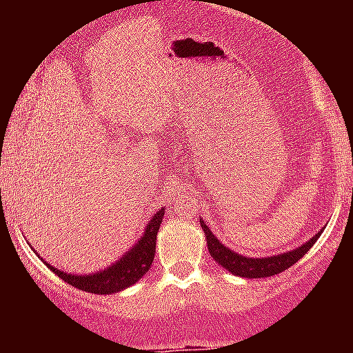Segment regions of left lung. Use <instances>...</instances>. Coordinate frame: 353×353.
I'll use <instances>...</instances> for the list:
<instances>
[{"mask_svg": "<svg viewBox=\"0 0 353 353\" xmlns=\"http://www.w3.org/2000/svg\"><path fill=\"white\" fill-rule=\"evenodd\" d=\"M199 224H201V228H203L210 256L214 258V260L223 267V269H226L228 272H232L240 277H248V279L270 277L283 272V270L290 269L293 263H297V261L304 256L305 252L313 248V244L320 239V233H322V232H318L313 239L304 242L301 248L292 249V251L281 252V254H274V256L249 258V256H244V254H239V252H235L233 249L226 248V245H224L223 242H221L214 233H212V230L205 224L203 219H199Z\"/></svg>", "mask_w": 353, "mask_h": 353, "instance_id": "8db88e82", "label": "left lung"}]
</instances>
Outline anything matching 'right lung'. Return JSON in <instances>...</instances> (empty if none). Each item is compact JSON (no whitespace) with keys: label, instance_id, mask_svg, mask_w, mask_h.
<instances>
[{"label":"right lung","instance_id":"add662e5","mask_svg":"<svg viewBox=\"0 0 353 353\" xmlns=\"http://www.w3.org/2000/svg\"><path fill=\"white\" fill-rule=\"evenodd\" d=\"M164 210L166 208H161V210L152 215V219L145 226L141 239H138V242L125 254H121L120 260L109 265L108 269L99 270V272L79 274V276L77 274H67L60 269H54L51 263H46L37 251L35 254H39L40 260L48 265L56 276L61 277L65 283L72 285L74 288L97 293V295H111V293L121 292V290L132 286L134 283H138L152 267V261H154L155 256L157 232L162 223V217H164Z\"/></svg>","mask_w":353,"mask_h":353}]
</instances>
